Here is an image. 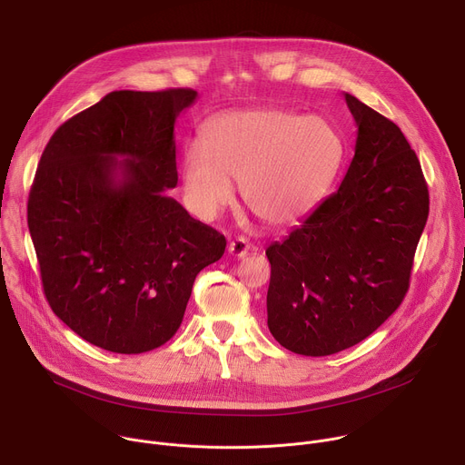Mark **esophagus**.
Segmentation results:
<instances>
[{"label":"esophagus","instance_id":"1","mask_svg":"<svg viewBox=\"0 0 465 465\" xmlns=\"http://www.w3.org/2000/svg\"><path fill=\"white\" fill-rule=\"evenodd\" d=\"M248 252H250V244H248V241H246L244 237H237V239H232V241L228 242V253H230L232 257L241 259V257H244Z\"/></svg>","mask_w":465,"mask_h":465}]
</instances>
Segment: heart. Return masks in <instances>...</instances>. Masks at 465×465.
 <instances>
[{
  "label": "heart",
  "instance_id": "b5f03b06",
  "mask_svg": "<svg viewBox=\"0 0 465 465\" xmlns=\"http://www.w3.org/2000/svg\"><path fill=\"white\" fill-rule=\"evenodd\" d=\"M204 147L183 156V191L191 208L213 219L242 187L248 210L271 228L303 221L323 201L342 160L339 130L318 115L264 108L213 119Z\"/></svg>",
  "mask_w": 465,
  "mask_h": 465
}]
</instances>
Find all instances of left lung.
<instances>
[{
  "mask_svg": "<svg viewBox=\"0 0 465 465\" xmlns=\"http://www.w3.org/2000/svg\"><path fill=\"white\" fill-rule=\"evenodd\" d=\"M357 123L341 187L267 248L269 329L289 351L348 350L401 305L429 217V189L401 128L344 94Z\"/></svg>",
  "mask_w": 465,
  "mask_h": 465,
  "instance_id": "8db88e82",
  "label": "left lung"
}]
</instances>
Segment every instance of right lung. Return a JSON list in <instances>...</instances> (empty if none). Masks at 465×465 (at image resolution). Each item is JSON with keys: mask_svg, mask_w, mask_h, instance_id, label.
Segmentation results:
<instances>
[{"mask_svg": "<svg viewBox=\"0 0 465 465\" xmlns=\"http://www.w3.org/2000/svg\"><path fill=\"white\" fill-rule=\"evenodd\" d=\"M194 99L189 88L110 92L42 153L27 224L44 292L106 351L136 355L173 339L196 274L224 253V235L165 194L178 183L174 121Z\"/></svg>", "mask_w": 465, "mask_h": 465, "instance_id": "obj_1", "label": "right lung"}]
</instances>
